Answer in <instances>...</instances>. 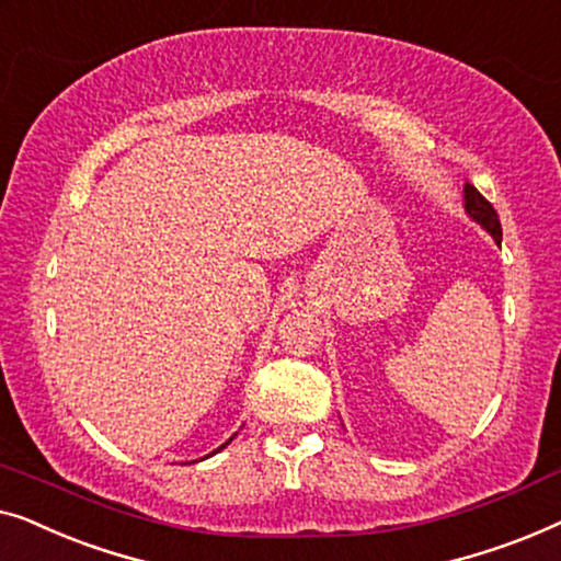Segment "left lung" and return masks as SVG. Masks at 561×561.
I'll list each match as a JSON object with an SVG mask.
<instances>
[{
  "instance_id": "1",
  "label": "left lung",
  "mask_w": 561,
  "mask_h": 561,
  "mask_svg": "<svg viewBox=\"0 0 561 561\" xmlns=\"http://www.w3.org/2000/svg\"><path fill=\"white\" fill-rule=\"evenodd\" d=\"M462 201H465V213L476 220L480 228H485L488 233L493 236L495 243H501L503 239V231H501V220H499V213L493 210V205L488 203L483 195H480L476 187L470 183H465V191H462Z\"/></svg>"
}]
</instances>
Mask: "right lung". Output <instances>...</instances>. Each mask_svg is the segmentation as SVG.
<instances>
[{"instance_id":"add662e5","label":"right lung","mask_w":561,"mask_h":561,"mask_svg":"<svg viewBox=\"0 0 561 561\" xmlns=\"http://www.w3.org/2000/svg\"><path fill=\"white\" fill-rule=\"evenodd\" d=\"M231 439H233V437H231ZM231 439H228V442H226V445H231ZM226 445H220V447H218V449H213V453H210V455H216V453H220V449H224V447H226Z\"/></svg>"}]
</instances>
